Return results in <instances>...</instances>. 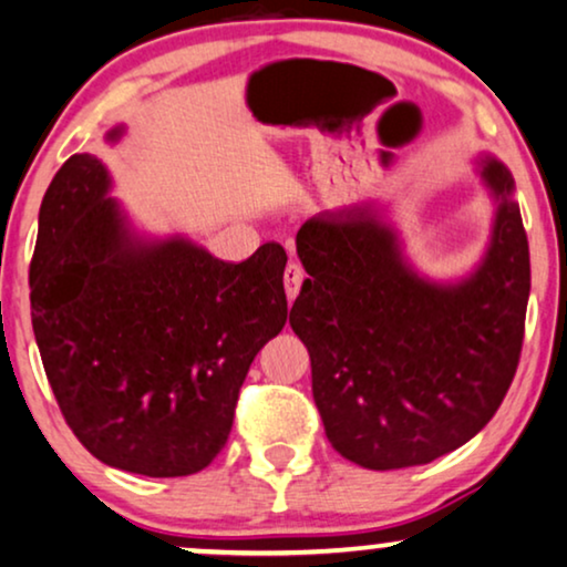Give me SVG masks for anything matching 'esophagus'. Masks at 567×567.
Listing matches in <instances>:
<instances>
[{"label":"esophagus","mask_w":567,"mask_h":567,"mask_svg":"<svg viewBox=\"0 0 567 567\" xmlns=\"http://www.w3.org/2000/svg\"><path fill=\"white\" fill-rule=\"evenodd\" d=\"M306 269L300 267L298 261H290L288 267H285V292H288V298L290 300H296V296L300 292V288H303V282H306Z\"/></svg>","instance_id":"1"}]
</instances>
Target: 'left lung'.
<instances>
[{
	"instance_id": "left-lung-1",
	"label": "left lung",
	"mask_w": 567,
	"mask_h": 567,
	"mask_svg": "<svg viewBox=\"0 0 567 567\" xmlns=\"http://www.w3.org/2000/svg\"><path fill=\"white\" fill-rule=\"evenodd\" d=\"M495 223L480 267L430 282L373 205L321 213L298 230L308 271L290 327L311 354L329 443L365 470H404L464 446L516 375L532 269L513 176L485 157Z\"/></svg>"
}]
</instances>
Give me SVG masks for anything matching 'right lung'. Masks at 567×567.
<instances>
[{
	"label": "right lung",
	"mask_w": 567,
	"mask_h": 567,
	"mask_svg": "<svg viewBox=\"0 0 567 567\" xmlns=\"http://www.w3.org/2000/svg\"><path fill=\"white\" fill-rule=\"evenodd\" d=\"M109 188L90 153L47 188L30 261L35 342L90 454L145 477H186L223 451L256 352L288 321V254L271 240L230 264L178 236L145 240Z\"/></svg>",
	"instance_id": "right-lung-1"
}]
</instances>
